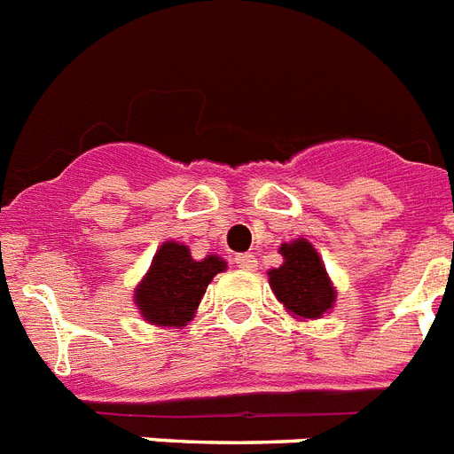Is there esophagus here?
<instances>
[{
  "mask_svg": "<svg viewBox=\"0 0 454 454\" xmlns=\"http://www.w3.org/2000/svg\"><path fill=\"white\" fill-rule=\"evenodd\" d=\"M234 262H236V264H239V269H243V270H254V269H257V259H254V254H250V253L236 254Z\"/></svg>",
  "mask_w": 454,
  "mask_h": 454,
  "instance_id": "1",
  "label": "esophagus"
}]
</instances>
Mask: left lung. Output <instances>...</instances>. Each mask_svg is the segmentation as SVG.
<instances>
[{"instance_id": "1", "label": "left lung", "mask_w": 454, "mask_h": 454, "mask_svg": "<svg viewBox=\"0 0 454 454\" xmlns=\"http://www.w3.org/2000/svg\"><path fill=\"white\" fill-rule=\"evenodd\" d=\"M282 266L269 270V282L289 315L296 319H319L335 303V286L315 246L305 239L280 246Z\"/></svg>"}]
</instances>
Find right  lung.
<instances>
[{"mask_svg": "<svg viewBox=\"0 0 454 454\" xmlns=\"http://www.w3.org/2000/svg\"><path fill=\"white\" fill-rule=\"evenodd\" d=\"M224 269L227 262L218 254H207L197 262L188 246L165 241L135 289L139 315L156 326H185L195 317L208 282Z\"/></svg>", "mask_w": 454, "mask_h": 454, "instance_id": "1", "label": "right lung"}]
</instances>
